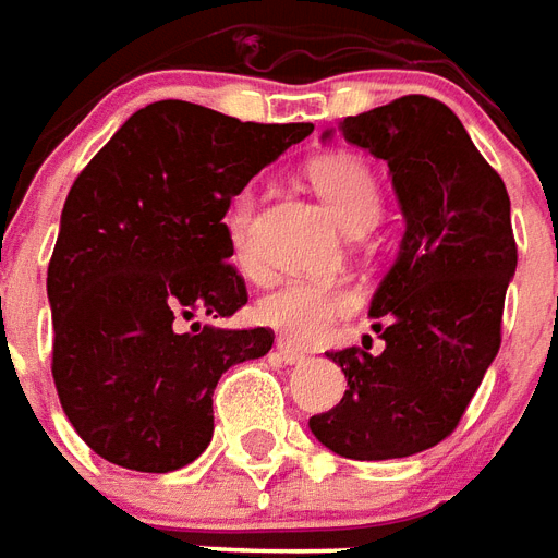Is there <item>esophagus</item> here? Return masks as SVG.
<instances>
[{
    "instance_id": "34e87169",
    "label": "esophagus",
    "mask_w": 558,
    "mask_h": 558,
    "mask_svg": "<svg viewBox=\"0 0 558 558\" xmlns=\"http://www.w3.org/2000/svg\"><path fill=\"white\" fill-rule=\"evenodd\" d=\"M278 357L283 363H290V366H295V363H304L307 361V354L304 352H299V349H295V345H290V342L287 340H280L278 342Z\"/></svg>"
}]
</instances>
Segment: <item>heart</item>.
Listing matches in <instances>:
<instances>
[{
  "instance_id": "obj_1",
  "label": "heart",
  "mask_w": 558,
  "mask_h": 558,
  "mask_svg": "<svg viewBox=\"0 0 558 558\" xmlns=\"http://www.w3.org/2000/svg\"><path fill=\"white\" fill-rule=\"evenodd\" d=\"M313 192L325 201L328 213L345 233H363L378 218V183L369 165L357 156H322L307 168ZM254 195L239 192L227 209V236L236 263H247V221ZM361 307V295L342 283L287 280L257 301V319L280 331L290 342L313 345L333 331V325Z\"/></svg>"
}]
</instances>
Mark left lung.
<instances>
[{
    "instance_id": "8db88e82",
    "label": "left lung",
    "mask_w": 558,
    "mask_h": 558,
    "mask_svg": "<svg viewBox=\"0 0 558 558\" xmlns=\"http://www.w3.org/2000/svg\"><path fill=\"white\" fill-rule=\"evenodd\" d=\"M340 132L387 162L405 236L369 304L384 352H328L349 390L311 432L354 461L416 456L456 432L499 352L518 268L509 192L456 111L423 94L345 118Z\"/></svg>"
}]
</instances>
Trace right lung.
<instances>
[{
  "label": "right lung",
  "instance_id": "right-lung-1",
  "mask_svg": "<svg viewBox=\"0 0 558 558\" xmlns=\"http://www.w3.org/2000/svg\"><path fill=\"white\" fill-rule=\"evenodd\" d=\"M311 132L159 100L76 177L47 268L52 378L100 458L168 473L209 447L218 378L275 342L268 328L195 322L247 304L225 216L251 177Z\"/></svg>",
  "mask_w": 558,
  "mask_h": 558
}]
</instances>
